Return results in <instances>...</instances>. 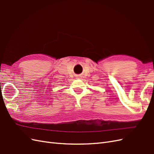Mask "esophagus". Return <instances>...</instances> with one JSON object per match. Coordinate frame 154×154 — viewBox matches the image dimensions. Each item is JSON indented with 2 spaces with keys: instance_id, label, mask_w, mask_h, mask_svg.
I'll list each match as a JSON object with an SVG mask.
<instances>
[{
  "instance_id": "34e87169",
  "label": "esophagus",
  "mask_w": 154,
  "mask_h": 154,
  "mask_svg": "<svg viewBox=\"0 0 154 154\" xmlns=\"http://www.w3.org/2000/svg\"><path fill=\"white\" fill-rule=\"evenodd\" d=\"M76 79H80L81 76L80 75H76Z\"/></svg>"
}]
</instances>
